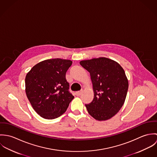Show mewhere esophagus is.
I'll list each match as a JSON object with an SVG mask.
<instances>
[{
    "label": "esophagus",
    "mask_w": 157,
    "mask_h": 157,
    "mask_svg": "<svg viewBox=\"0 0 157 157\" xmlns=\"http://www.w3.org/2000/svg\"><path fill=\"white\" fill-rule=\"evenodd\" d=\"M82 90L76 92H75V95H76L77 96H80V95L82 94Z\"/></svg>",
    "instance_id": "obj_1"
}]
</instances>
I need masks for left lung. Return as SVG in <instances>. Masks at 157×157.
<instances>
[{
  "mask_svg": "<svg viewBox=\"0 0 157 157\" xmlns=\"http://www.w3.org/2000/svg\"><path fill=\"white\" fill-rule=\"evenodd\" d=\"M80 65L90 73L94 97L85 105L95 120L110 119L123 105L128 90V80L123 67L111 59L100 57L82 60Z\"/></svg>",
  "mask_w": 157,
  "mask_h": 157,
  "instance_id": "left-lung-1",
  "label": "left lung"
}]
</instances>
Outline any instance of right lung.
<instances>
[{"instance_id":"1","label":"right lung","mask_w":157,"mask_h":157,"mask_svg":"<svg viewBox=\"0 0 157 157\" xmlns=\"http://www.w3.org/2000/svg\"><path fill=\"white\" fill-rule=\"evenodd\" d=\"M72 63L69 60L48 59L36 65L26 74V96L34 111L42 118L52 120L61 116L74 98L66 79Z\"/></svg>"}]
</instances>
